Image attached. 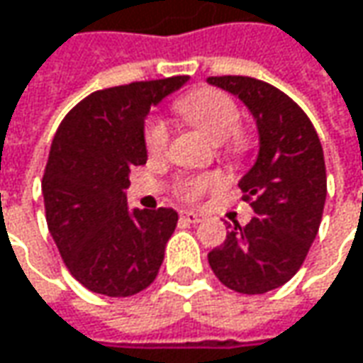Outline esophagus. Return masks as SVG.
Instances as JSON below:
<instances>
[{"mask_svg": "<svg viewBox=\"0 0 363 363\" xmlns=\"http://www.w3.org/2000/svg\"><path fill=\"white\" fill-rule=\"evenodd\" d=\"M182 220L189 222V224H198L203 220V214H200V212H182Z\"/></svg>", "mask_w": 363, "mask_h": 363, "instance_id": "esophagus-1", "label": "esophagus"}]
</instances>
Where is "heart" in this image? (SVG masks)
Wrapping results in <instances>:
<instances>
[{
  "mask_svg": "<svg viewBox=\"0 0 363 363\" xmlns=\"http://www.w3.org/2000/svg\"><path fill=\"white\" fill-rule=\"evenodd\" d=\"M175 111L198 127L203 135L216 141L222 153L232 160H244L252 151V135L240 127V108L228 92L214 86H198L175 101ZM169 131L165 121L151 119L143 129V145L149 157H161L167 149ZM220 174L184 175L175 182V196L184 202L194 203L206 194L222 188Z\"/></svg>",
  "mask_w": 363,
  "mask_h": 363,
  "instance_id": "1",
  "label": "heart"
}]
</instances>
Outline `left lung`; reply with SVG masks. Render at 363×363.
<instances>
[{
	"instance_id": "8db88e82",
	"label": "left lung",
	"mask_w": 363,
	"mask_h": 363,
	"mask_svg": "<svg viewBox=\"0 0 363 363\" xmlns=\"http://www.w3.org/2000/svg\"><path fill=\"white\" fill-rule=\"evenodd\" d=\"M208 82L238 94L260 133L257 163L238 184L255 218L230 224L208 262L232 291L269 293L295 277L317 236L328 196L323 149L305 111L277 86L250 77Z\"/></svg>"
}]
</instances>
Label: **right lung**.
<instances>
[{
  "instance_id": "1",
  "label": "right lung",
  "mask_w": 363,
  "mask_h": 363,
  "mask_svg": "<svg viewBox=\"0 0 363 363\" xmlns=\"http://www.w3.org/2000/svg\"><path fill=\"white\" fill-rule=\"evenodd\" d=\"M186 80H141L91 92L54 135L42 177L46 222L66 269L92 293L131 297L160 272L177 212H131L123 189L133 167L147 161V111Z\"/></svg>"
}]
</instances>
